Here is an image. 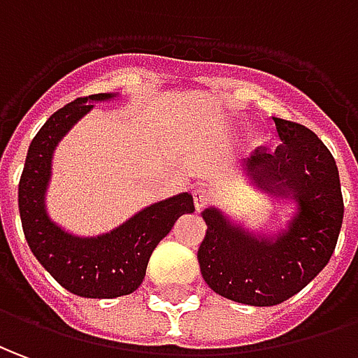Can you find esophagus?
I'll use <instances>...</instances> for the list:
<instances>
[{
    "label": "esophagus",
    "mask_w": 358,
    "mask_h": 358,
    "mask_svg": "<svg viewBox=\"0 0 358 358\" xmlns=\"http://www.w3.org/2000/svg\"><path fill=\"white\" fill-rule=\"evenodd\" d=\"M193 201L194 208H196V210H203L204 206L210 203V193H208L204 187H196L193 191Z\"/></svg>",
    "instance_id": "1"
}]
</instances>
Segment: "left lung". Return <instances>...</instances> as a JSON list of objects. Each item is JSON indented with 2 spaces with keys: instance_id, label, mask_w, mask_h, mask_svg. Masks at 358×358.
Segmentation results:
<instances>
[{
  "instance_id": "1",
  "label": "left lung",
  "mask_w": 358,
  "mask_h": 358,
  "mask_svg": "<svg viewBox=\"0 0 358 358\" xmlns=\"http://www.w3.org/2000/svg\"><path fill=\"white\" fill-rule=\"evenodd\" d=\"M273 120L282 144L275 152L257 148L243 169L259 191L294 204L292 218L277 234H255L208 206L203 210L206 236L196 255L216 294L250 306L280 304L317 277L343 224V194L331 152L310 128Z\"/></svg>"
}]
</instances>
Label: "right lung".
I'll return each mask as SVG.
<instances>
[{
    "label": "right lung",
    "mask_w": 358,
    "mask_h": 358,
    "mask_svg": "<svg viewBox=\"0 0 358 358\" xmlns=\"http://www.w3.org/2000/svg\"><path fill=\"white\" fill-rule=\"evenodd\" d=\"M115 97L117 93H97L56 110L33 138L19 181V214L33 255L62 287L83 298L132 294L146 277L155 245L171 231L179 216L194 212L193 194L179 193L150 204L99 236H76L52 222L46 210V191L54 150L95 107L93 103Z\"/></svg>",
    "instance_id": "add662e5"
}]
</instances>
